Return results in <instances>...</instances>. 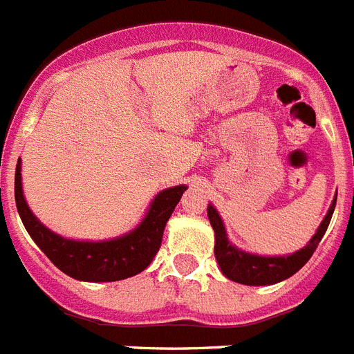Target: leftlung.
<instances>
[{
	"mask_svg": "<svg viewBox=\"0 0 354 354\" xmlns=\"http://www.w3.org/2000/svg\"><path fill=\"white\" fill-rule=\"evenodd\" d=\"M335 204L337 195L331 202L330 209H328V214L324 216V220L319 225L317 232L312 236V239L308 241V245L305 248L290 253V255H280V257H262V255H255V253H248L236 248L228 241L221 216L209 204L207 216L212 225V230H214V257L220 264V270L223 271L228 280L243 283V286H273V283L282 282L286 278L292 277L308 262L312 253L315 252L317 245L323 239L328 225H330L331 216H333V211H335Z\"/></svg>",
	"mask_w": 354,
	"mask_h": 354,
	"instance_id": "obj_1",
	"label": "left lung"
}]
</instances>
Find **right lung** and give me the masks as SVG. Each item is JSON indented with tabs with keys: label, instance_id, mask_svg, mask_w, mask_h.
<instances>
[{
	"label": "right lung",
	"instance_id": "right-lung-1",
	"mask_svg": "<svg viewBox=\"0 0 354 354\" xmlns=\"http://www.w3.org/2000/svg\"><path fill=\"white\" fill-rule=\"evenodd\" d=\"M186 187L183 184L158 193L138 227L124 236L74 241L58 236L37 220L23 195L21 159L15 167V205L28 234L58 270L83 282H117L142 273L159 252L162 230Z\"/></svg>",
	"mask_w": 354,
	"mask_h": 354
}]
</instances>
